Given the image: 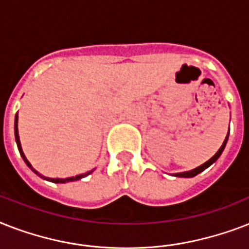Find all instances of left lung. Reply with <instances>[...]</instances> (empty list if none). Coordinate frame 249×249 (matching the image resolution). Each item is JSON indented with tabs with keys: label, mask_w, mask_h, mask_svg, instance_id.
I'll return each instance as SVG.
<instances>
[{
	"label": "left lung",
	"mask_w": 249,
	"mask_h": 249,
	"mask_svg": "<svg viewBox=\"0 0 249 249\" xmlns=\"http://www.w3.org/2000/svg\"><path fill=\"white\" fill-rule=\"evenodd\" d=\"M228 138H229V134H228V136H226V140L224 141V143H222V146H221V147H220V150H218V151L216 152V155L213 156V158H211V159H209L208 161H207V163H204V164H203V165H200V166H197V168H195V169L190 170V172H183V173H176V174H174V176H176V177L190 178V177H194V176H196V174H199V173H200V172H203V170H204V169H207V168H208L209 165H212V164L214 163V161H216V160L218 159V158H220V155H221V154H222V151H224L225 146H226Z\"/></svg>",
	"instance_id": "left-lung-1"
}]
</instances>
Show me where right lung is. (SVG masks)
<instances>
[{
  "label": "right lung",
  "instance_id": "1",
  "mask_svg": "<svg viewBox=\"0 0 249 249\" xmlns=\"http://www.w3.org/2000/svg\"><path fill=\"white\" fill-rule=\"evenodd\" d=\"M15 141H17V144H18V150H19V152H20L21 158H23V160H24V163L27 164V165L31 168V169L35 172L36 174H38L40 177L45 178V179H49V181L54 182V183H66V182H72V181H77V179H81V178H84L85 176H88V174H90L91 172H88L86 174H80V176H76V177H70V178H48V177H44V176H41L37 170H35L32 168V165H31V163H29L28 160H27V158H25L24 152H23V150H21V146H20V141H19V134H18V115L15 116Z\"/></svg>",
  "mask_w": 249,
  "mask_h": 249
}]
</instances>
